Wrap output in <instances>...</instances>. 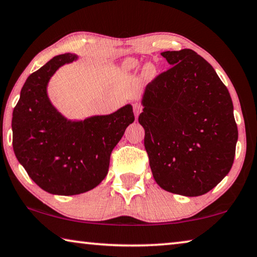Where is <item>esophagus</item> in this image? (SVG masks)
Segmentation results:
<instances>
[{
	"label": "esophagus",
	"mask_w": 257,
	"mask_h": 257,
	"mask_svg": "<svg viewBox=\"0 0 257 257\" xmlns=\"http://www.w3.org/2000/svg\"><path fill=\"white\" fill-rule=\"evenodd\" d=\"M133 107H134V112H135V116H136V119H137L138 115H140L141 112H142V109H143V107H142V105L138 104V103L134 104Z\"/></svg>",
	"instance_id": "obj_1"
}]
</instances>
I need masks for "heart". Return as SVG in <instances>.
<instances>
[{
    "label": "heart",
    "instance_id": "obj_1",
    "mask_svg": "<svg viewBox=\"0 0 257 257\" xmlns=\"http://www.w3.org/2000/svg\"><path fill=\"white\" fill-rule=\"evenodd\" d=\"M137 66H138V60L134 59V58H129V59L125 60L123 65H122V68H123L125 72H130V71L135 70ZM144 74L146 76H151V75L154 74V67L152 66V65H151V64L145 65Z\"/></svg>",
    "mask_w": 257,
    "mask_h": 257
}]
</instances>
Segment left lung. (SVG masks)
I'll return each mask as SVG.
<instances>
[{
	"instance_id": "left-lung-1",
	"label": "left lung",
	"mask_w": 257,
	"mask_h": 257,
	"mask_svg": "<svg viewBox=\"0 0 257 257\" xmlns=\"http://www.w3.org/2000/svg\"><path fill=\"white\" fill-rule=\"evenodd\" d=\"M172 67L146 85L138 122L158 185L198 197L229 174L238 128L227 88L191 49L165 51Z\"/></svg>"
}]
</instances>
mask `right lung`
<instances>
[{"instance_id":"right-lung-1","label":"right lung","mask_w":257,"mask_h":257,"mask_svg":"<svg viewBox=\"0 0 257 257\" xmlns=\"http://www.w3.org/2000/svg\"><path fill=\"white\" fill-rule=\"evenodd\" d=\"M76 55L56 56L27 77L12 113V146L32 180L51 194L92 190L106 177L109 157L135 120L127 104L108 115L67 120L48 97L49 80Z\"/></svg>"}]
</instances>
